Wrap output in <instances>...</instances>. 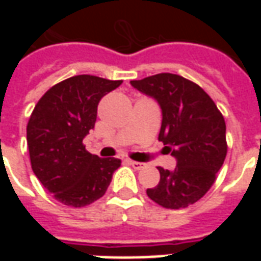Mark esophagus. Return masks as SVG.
<instances>
[{
  "mask_svg": "<svg viewBox=\"0 0 261 261\" xmlns=\"http://www.w3.org/2000/svg\"><path fill=\"white\" fill-rule=\"evenodd\" d=\"M128 164L134 168V169H142L145 164H142V162H137V161H128Z\"/></svg>",
  "mask_w": 261,
  "mask_h": 261,
  "instance_id": "esophagus-1",
  "label": "esophagus"
}]
</instances>
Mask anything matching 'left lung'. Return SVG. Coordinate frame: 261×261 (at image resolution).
<instances>
[{"label": "left lung", "mask_w": 261, "mask_h": 261, "mask_svg": "<svg viewBox=\"0 0 261 261\" xmlns=\"http://www.w3.org/2000/svg\"><path fill=\"white\" fill-rule=\"evenodd\" d=\"M131 85L155 97L162 109L159 141L177 161L173 170L159 166V183L148 197L169 210L186 208L211 189L228 152L222 113L207 92L180 75L162 72Z\"/></svg>", "instance_id": "obj_1"}]
</instances>
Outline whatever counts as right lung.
I'll return each mask as SVG.
<instances>
[{"instance_id": "1", "label": "right lung", "mask_w": 261, "mask_h": 261, "mask_svg": "<svg viewBox=\"0 0 261 261\" xmlns=\"http://www.w3.org/2000/svg\"><path fill=\"white\" fill-rule=\"evenodd\" d=\"M121 82L75 75L51 86L32 112L26 127L32 169L64 205L85 207L99 200L121 164L92 155L82 142L95 127L100 99Z\"/></svg>"}]
</instances>
